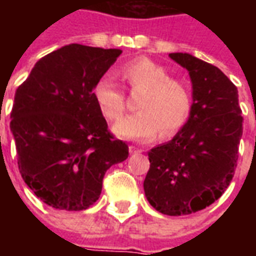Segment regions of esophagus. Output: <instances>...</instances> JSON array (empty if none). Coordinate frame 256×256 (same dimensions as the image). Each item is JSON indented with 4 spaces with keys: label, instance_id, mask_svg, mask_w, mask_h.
Returning a JSON list of instances; mask_svg holds the SVG:
<instances>
[{
    "label": "esophagus",
    "instance_id": "esophagus-1",
    "mask_svg": "<svg viewBox=\"0 0 256 256\" xmlns=\"http://www.w3.org/2000/svg\"><path fill=\"white\" fill-rule=\"evenodd\" d=\"M128 150H130V154H137V152H140L138 148H136V146H133V145H130V146H128Z\"/></svg>",
    "mask_w": 256,
    "mask_h": 256
}]
</instances>
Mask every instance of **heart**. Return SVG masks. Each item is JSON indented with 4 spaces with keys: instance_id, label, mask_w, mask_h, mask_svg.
Masks as SVG:
<instances>
[{
    "instance_id": "heart-1",
    "label": "heart",
    "mask_w": 256,
    "mask_h": 256,
    "mask_svg": "<svg viewBox=\"0 0 256 256\" xmlns=\"http://www.w3.org/2000/svg\"><path fill=\"white\" fill-rule=\"evenodd\" d=\"M118 75L130 89L142 90L133 115L118 120L115 136L133 141H150L160 132L172 137L184 128L192 111V94L185 80L168 76L162 64L150 58H136L118 68ZM93 98L101 115L116 120L126 108V97L108 76L100 78L93 88Z\"/></svg>"
}]
</instances>
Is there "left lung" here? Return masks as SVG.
Returning <instances> with one entry per match:
<instances>
[{
	"mask_svg": "<svg viewBox=\"0 0 256 256\" xmlns=\"http://www.w3.org/2000/svg\"><path fill=\"white\" fill-rule=\"evenodd\" d=\"M192 82V111L172 141L148 152L144 190L172 216L189 215L222 196L234 176L242 116L237 88L220 68L189 53H170Z\"/></svg>",
	"mask_w": 256,
	"mask_h": 256,
	"instance_id": "1",
	"label": "left lung"
}]
</instances>
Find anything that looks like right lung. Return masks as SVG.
<instances>
[{
	"label": "right lung",
	"mask_w": 256,
	"mask_h": 256,
	"mask_svg": "<svg viewBox=\"0 0 256 256\" xmlns=\"http://www.w3.org/2000/svg\"><path fill=\"white\" fill-rule=\"evenodd\" d=\"M120 53L66 45L38 60L14 93L10 132L20 174L53 208H89L106 170L128 159V144L108 132L93 98L96 82Z\"/></svg>",
	"instance_id": "1"
}]
</instances>
